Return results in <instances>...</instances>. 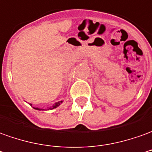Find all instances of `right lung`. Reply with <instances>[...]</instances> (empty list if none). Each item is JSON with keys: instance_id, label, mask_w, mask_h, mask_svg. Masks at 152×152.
<instances>
[{"instance_id": "1", "label": "right lung", "mask_w": 152, "mask_h": 152, "mask_svg": "<svg viewBox=\"0 0 152 152\" xmlns=\"http://www.w3.org/2000/svg\"><path fill=\"white\" fill-rule=\"evenodd\" d=\"M61 103V102H58V103H56V104H55V105L53 106V109H54V108H57L58 106H59V104H60ZM34 109H38V110H40V109H38V108H34Z\"/></svg>"}]
</instances>
